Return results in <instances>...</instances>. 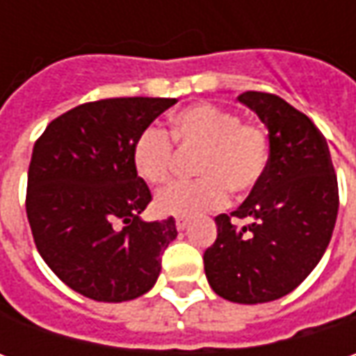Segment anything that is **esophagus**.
<instances>
[{
    "label": "esophagus",
    "mask_w": 356,
    "mask_h": 356,
    "mask_svg": "<svg viewBox=\"0 0 356 356\" xmlns=\"http://www.w3.org/2000/svg\"><path fill=\"white\" fill-rule=\"evenodd\" d=\"M176 227H178V229H186V227H188V218L180 216V218L176 220Z\"/></svg>",
    "instance_id": "34e87169"
}]
</instances>
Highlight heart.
<instances>
[{"mask_svg":"<svg viewBox=\"0 0 356 356\" xmlns=\"http://www.w3.org/2000/svg\"><path fill=\"white\" fill-rule=\"evenodd\" d=\"M181 154L196 156L198 180L162 190L156 208L170 216L213 210L226 204L227 192L245 196L266 176L271 156L264 124L241 120L236 111L212 103L186 106L172 118L170 134L158 127L140 130L132 144V164L148 184H166L178 170Z\"/></svg>","mask_w":356,"mask_h":356,"instance_id":"heart-1","label":"heart"}]
</instances>
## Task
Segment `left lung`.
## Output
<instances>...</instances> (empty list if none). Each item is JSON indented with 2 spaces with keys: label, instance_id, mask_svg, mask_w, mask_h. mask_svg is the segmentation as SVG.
<instances>
[{
  "label": "left lung",
  "instance_id": "8db88e82",
  "mask_svg": "<svg viewBox=\"0 0 356 356\" xmlns=\"http://www.w3.org/2000/svg\"><path fill=\"white\" fill-rule=\"evenodd\" d=\"M269 130L266 176L236 212L216 216L218 238L204 252L216 293L234 303H266L291 293L327 250L339 212L329 146L315 122L277 95L238 97ZM248 219L236 227L233 218Z\"/></svg>",
  "mask_w": 356,
  "mask_h": 356
}]
</instances>
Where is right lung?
Returning a JSON list of instances; mask_svg holds the SVG:
<instances>
[{"mask_svg": "<svg viewBox=\"0 0 356 356\" xmlns=\"http://www.w3.org/2000/svg\"><path fill=\"white\" fill-rule=\"evenodd\" d=\"M176 99L79 104L49 122L27 172L25 210L37 252L59 280L95 301L144 295L178 236L174 218L143 222L152 194L132 164L140 130Z\"/></svg>", "mask_w": 356, "mask_h": 356, "instance_id": "add662e5", "label": "right lung"}]
</instances>
